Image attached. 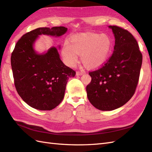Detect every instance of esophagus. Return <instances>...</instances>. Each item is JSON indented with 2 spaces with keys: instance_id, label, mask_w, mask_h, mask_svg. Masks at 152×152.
<instances>
[{
  "instance_id": "1",
  "label": "esophagus",
  "mask_w": 152,
  "mask_h": 152,
  "mask_svg": "<svg viewBox=\"0 0 152 152\" xmlns=\"http://www.w3.org/2000/svg\"><path fill=\"white\" fill-rule=\"evenodd\" d=\"M83 75V72H80V71H77L76 72V76H82Z\"/></svg>"
}]
</instances>
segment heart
<instances>
[{
    "mask_svg": "<svg viewBox=\"0 0 152 152\" xmlns=\"http://www.w3.org/2000/svg\"><path fill=\"white\" fill-rule=\"evenodd\" d=\"M112 47V41L107 34H82L70 38L69 43L65 42L61 48V56L66 65L75 66L81 60L87 67L98 69L108 59Z\"/></svg>",
    "mask_w": 152,
    "mask_h": 152,
    "instance_id": "heart-1",
    "label": "heart"
}]
</instances>
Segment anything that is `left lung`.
I'll use <instances>...</instances> for the list:
<instances>
[{
    "mask_svg": "<svg viewBox=\"0 0 152 152\" xmlns=\"http://www.w3.org/2000/svg\"><path fill=\"white\" fill-rule=\"evenodd\" d=\"M114 34V51L100 69L90 72L87 97L94 107L112 111L126 104L135 93L142 56L136 39L128 30L109 26Z\"/></svg>",
    "mask_w": 152,
    "mask_h": 152,
    "instance_id": "8db88e82",
    "label": "left lung"
}]
</instances>
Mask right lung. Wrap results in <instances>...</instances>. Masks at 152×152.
<instances>
[{
    "label": "right lung",
    "instance_id": "1",
    "mask_svg": "<svg viewBox=\"0 0 152 152\" xmlns=\"http://www.w3.org/2000/svg\"><path fill=\"white\" fill-rule=\"evenodd\" d=\"M66 31L64 26L38 28L23 36L12 52L11 65L17 91L34 109L48 111L57 107L64 98L69 78L76 75L63 63L56 47L43 53L34 48L41 35L58 37Z\"/></svg>",
    "mask_w": 152,
    "mask_h": 152
}]
</instances>
